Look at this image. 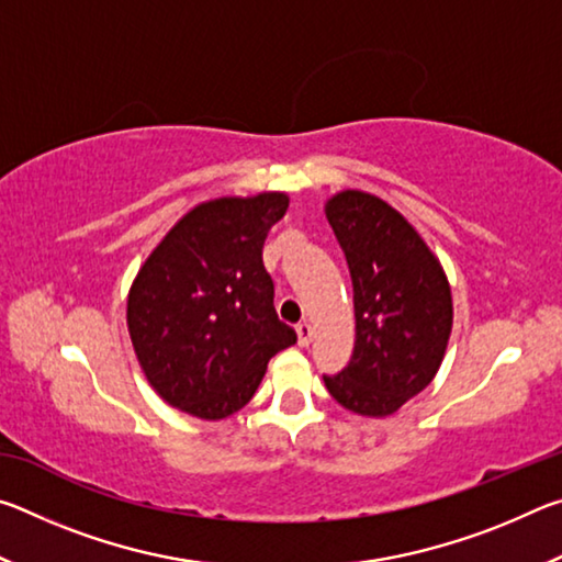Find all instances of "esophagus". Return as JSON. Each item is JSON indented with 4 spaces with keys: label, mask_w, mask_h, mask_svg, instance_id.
<instances>
[{
    "label": "esophagus",
    "mask_w": 562,
    "mask_h": 562,
    "mask_svg": "<svg viewBox=\"0 0 562 562\" xmlns=\"http://www.w3.org/2000/svg\"><path fill=\"white\" fill-rule=\"evenodd\" d=\"M297 341H300V347H307L312 341V325L307 319L300 322V325H297Z\"/></svg>",
    "instance_id": "34e87169"
}]
</instances>
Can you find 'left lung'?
Masks as SVG:
<instances>
[{
	"mask_svg": "<svg viewBox=\"0 0 562 562\" xmlns=\"http://www.w3.org/2000/svg\"><path fill=\"white\" fill-rule=\"evenodd\" d=\"M327 221L347 258L357 337L325 386L349 412L389 416L429 386L451 335V290L439 260L392 205L345 190Z\"/></svg>",
	"mask_w": 562,
	"mask_h": 562,
	"instance_id": "obj_1",
	"label": "left lung"
}]
</instances>
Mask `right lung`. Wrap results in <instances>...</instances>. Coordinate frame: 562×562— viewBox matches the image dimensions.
I'll return each instance as SVG.
<instances>
[{"mask_svg":"<svg viewBox=\"0 0 562 562\" xmlns=\"http://www.w3.org/2000/svg\"><path fill=\"white\" fill-rule=\"evenodd\" d=\"M288 195L217 198L190 211L140 268L128 294V331L150 386L198 418H225L250 402L297 331L274 312L262 265Z\"/></svg>","mask_w":562,"mask_h":562,"instance_id":"obj_1","label":"right lung"}]
</instances>
